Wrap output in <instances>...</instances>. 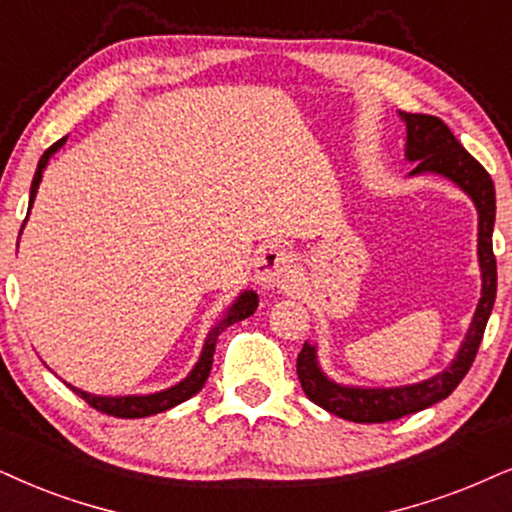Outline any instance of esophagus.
I'll return each instance as SVG.
<instances>
[{"label":"esophagus","mask_w":512,"mask_h":512,"mask_svg":"<svg viewBox=\"0 0 512 512\" xmlns=\"http://www.w3.org/2000/svg\"><path fill=\"white\" fill-rule=\"evenodd\" d=\"M293 276V255L283 248H269L255 264V278L262 288H281Z\"/></svg>","instance_id":"esophagus-1"}]
</instances>
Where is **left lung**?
Masks as SVG:
<instances>
[{
    "label": "left lung",
    "mask_w": 512,
    "mask_h": 512,
    "mask_svg": "<svg viewBox=\"0 0 512 512\" xmlns=\"http://www.w3.org/2000/svg\"><path fill=\"white\" fill-rule=\"evenodd\" d=\"M406 122V160L416 163L413 174L435 172L451 179L456 186L468 193L480 215L477 229V255L482 269V297L477 304L475 316L465 335L456 359L446 371L432 375L430 380L404 387H347L328 380L316 361V347L304 342L302 352L297 354V378L304 394L319 404L321 409L335 416L354 420V423H387L411 413H418L437 404L456 390L458 383L470 371L472 361L480 349L484 328L496 300V257L491 248L496 219V193L489 172L465 151L451 129L435 115L423 113H399Z\"/></svg>",
    "instance_id": "1"
}]
</instances>
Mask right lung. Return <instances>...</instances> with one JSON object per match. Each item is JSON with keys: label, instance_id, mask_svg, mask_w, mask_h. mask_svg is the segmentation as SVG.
Listing matches in <instances>:
<instances>
[{"label": "right lung", "instance_id": "add662e5", "mask_svg": "<svg viewBox=\"0 0 512 512\" xmlns=\"http://www.w3.org/2000/svg\"><path fill=\"white\" fill-rule=\"evenodd\" d=\"M66 139L68 137L58 139L56 144H51L47 151L42 153L40 163H37L35 177H32V186H30V208H32V203H35L37 189H40L44 167H47L51 155H54L63 144H66ZM25 219H28V217H25ZM255 309H257V293H252V290H245V293L238 295V300L231 304L229 309H226V314L222 316V319H219L217 326L208 333V340H205L203 352H200V359H198V364L193 366V371L186 375L181 383H177L174 387H167V390H163V392L132 394V397H96V394L82 392L73 385H68V387L77 394V397H82L84 401H87L92 409L101 411V413H108V416H115V418H146V416H153V413L172 409V406H177V404H181V401L191 399L193 394H198L200 390H203L205 380H208L210 368H212V357H215L217 335L222 333L224 328H229L231 323L248 319L250 314H255Z\"/></svg>", "mask_w": 512, "mask_h": 512}]
</instances>
